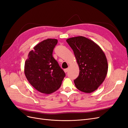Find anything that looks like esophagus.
<instances>
[{"label":"esophagus","mask_w":128,"mask_h":128,"mask_svg":"<svg viewBox=\"0 0 128 128\" xmlns=\"http://www.w3.org/2000/svg\"><path fill=\"white\" fill-rule=\"evenodd\" d=\"M68 68H67V69H64V72H68Z\"/></svg>","instance_id":"obj_1"}]
</instances>
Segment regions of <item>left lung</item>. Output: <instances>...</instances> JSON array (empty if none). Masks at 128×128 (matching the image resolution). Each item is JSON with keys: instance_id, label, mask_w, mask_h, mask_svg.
Listing matches in <instances>:
<instances>
[{"instance_id": "left-lung-1", "label": "left lung", "mask_w": 128, "mask_h": 128, "mask_svg": "<svg viewBox=\"0 0 128 128\" xmlns=\"http://www.w3.org/2000/svg\"><path fill=\"white\" fill-rule=\"evenodd\" d=\"M67 42L73 50L80 73L74 80L76 88L85 93L96 90L106 78L108 63L105 54L94 41L83 36L68 38Z\"/></svg>"}]
</instances>
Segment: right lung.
<instances>
[{
	"label": "right lung",
	"instance_id": "1",
	"mask_svg": "<svg viewBox=\"0 0 128 128\" xmlns=\"http://www.w3.org/2000/svg\"><path fill=\"white\" fill-rule=\"evenodd\" d=\"M58 42L48 38L42 41L30 51L25 62L24 74L29 83L37 91L50 94L59 89L65 73L53 57Z\"/></svg>",
	"mask_w": 128,
	"mask_h": 128
}]
</instances>
